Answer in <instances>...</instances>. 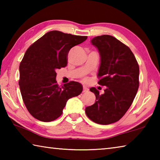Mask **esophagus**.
Wrapping results in <instances>:
<instances>
[{
  "mask_svg": "<svg viewBox=\"0 0 160 160\" xmlns=\"http://www.w3.org/2000/svg\"><path fill=\"white\" fill-rule=\"evenodd\" d=\"M89 91V89L88 88H86V87H83V92L84 93H86V92H88Z\"/></svg>",
  "mask_w": 160,
  "mask_h": 160,
  "instance_id": "34e87169",
  "label": "esophagus"
}]
</instances>
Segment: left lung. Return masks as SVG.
I'll return each instance as SVG.
<instances>
[{"label":"left lung","mask_w":160,"mask_h":160,"mask_svg":"<svg viewBox=\"0 0 160 160\" xmlns=\"http://www.w3.org/2000/svg\"><path fill=\"white\" fill-rule=\"evenodd\" d=\"M91 42L101 57L98 84L107 89L99 94L90 88L96 101L85 113L94 123L108 125L120 120L131 106L139 88V66L130 48L111 35L96 37Z\"/></svg>","instance_id":"1"}]
</instances>
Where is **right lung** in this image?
Listing matches in <instances>:
<instances>
[{
	"label": "right lung",
	"instance_id": "add662e5",
	"mask_svg": "<svg viewBox=\"0 0 160 160\" xmlns=\"http://www.w3.org/2000/svg\"><path fill=\"white\" fill-rule=\"evenodd\" d=\"M87 38L51 31L26 51L20 64L19 85L27 109L37 120H56L63 113L68 100L82 92V85L75 81L58 86L56 70L67 66L70 48Z\"/></svg>",
	"mask_w": 160,
	"mask_h": 160
}]
</instances>
